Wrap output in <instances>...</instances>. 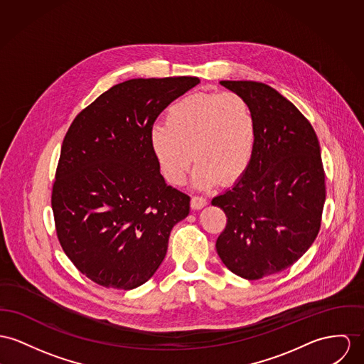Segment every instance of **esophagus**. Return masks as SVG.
I'll return each instance as SVG.
<instances>
[{
  "instance_id": "esophagus-1",
  "label": "esophagus",
  "mask_w": 364,
  "mask_h": 364,
  "mask_svg": "<svg viewBox=\"0 0 364 364\" xmlns=\"http://www.w3.org/2000/svg\"><path fill=\"white\" fill-rule=\"evenodd\" d=\"M206 203H208V200H206V198H203V196H193L191 198V208L193 209H202L203 206H206Z\"/></svg>"
}]
</instances>
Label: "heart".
<instances>
[{
  "mask_svg": "<svg viewBox=\"0 0 364 364\" xmlns=\"http://www.w3.org/2000/svg\"><path fill=\"white\" fill-rule=\"evenodd\" d=\"M255 139L251 105L232 91L180 98L166 109L165 126H154L149 133L151 148L170 184L186 180L194 156L198 188L240 180L250 168Z\"/></svg>",
  "mask_w": 364,
  "mask_h": 364,
  "instance_id": "1",
  "label": "heart"
}]
</instances>
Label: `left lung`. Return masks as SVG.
Segmentation results:
<instances>
[{
	"instance_id": "1",
	"label": "left lung",
	"mask_w": 364,
	"mask_h": 364,
	"mask_svg": "<svg viewBox=\"0 0 364 364\" xmlns=\"http://www.w3.org/2000/svg\"><path fill=\"white\" fill-rule=\"evenodd\" d=\"M220 84L250 102L256 139L245 174L212 199L227 216L216 251L234 274L259 280L291 267L318 234L326 200L320 144L308 119L270 85Z\"/></svg>"
}]
</instances>
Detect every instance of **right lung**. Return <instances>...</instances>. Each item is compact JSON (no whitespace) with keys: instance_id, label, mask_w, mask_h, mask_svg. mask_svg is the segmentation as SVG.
I'll use <instances>...</instances> for the list:
<instances>
[{"instance_id":"obj_1","label":"right lung","mask_w":364,"mask_h":364,"mask_svg":"<svg viewBox=\"0 0 364 364\" xmlns=\"http://www.w3.org/2000/svg\"><path fill=\"white\" fill-rule=\"evenodd\" d=\"M198 77L132 79L101 94L72 122L60 148L51 205L56 235L90 280L133 289L168 251L190 196L165 183L151 148L156 117Z\"/></svg>"}]
</instances>
